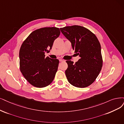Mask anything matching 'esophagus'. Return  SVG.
Here are the masks:
<instances>
[{
  "instance_id": "1",
  "label": "esophagus",
  "mask_w": 124,
  "mask_h": 124,
  "mask_svg": "<svg viewBox=\"0 0 124 124\" xmlns=\"http://www.w3.org/2000/svg\"><path fill=\"white\" fill-rule=\"evenodd\" d=\"M59 61L60 62H63V61H64V60H63V59H60Z\"/></svg>"
}]
</instances>
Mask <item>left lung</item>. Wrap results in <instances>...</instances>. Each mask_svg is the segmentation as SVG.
Returning <instances> with one entry per match:
<instances>
[{
    "instance_id": "1",
    "label": "left lung",
    "mask_w": 124,
    "mask_h": 124,
    "mask_svg": "<svg viewBox=\"0 0 124 124\" xmlns=\"http://www.w3.org/2000/svg\"><path fill=\"white\" fill-rule=\"evenodd\" d=\"M60 30L80 57L75 64L66 61L67 80L77 87H86L95 81L102 69L103 60L99 41L94 34L83 26H65Z\"/></svg>"
}]
</instances>
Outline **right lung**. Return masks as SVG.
Returning a JSON list of instances; mask_svg holds the SVG:
<instances>
[{
    "label": "right lung",
    "mask_w": 124,
    "mask_h": 124,
    "mask_svg": "<svg viewBox=\"0 0 124 124\" xmlns=\"http://www.w3.org/2000/svg\"><path fill=\"white\" fill-rule=\"evenodd\" d=\"M60 34L59 28L43 27L32 32L19 51L20 70L25 79L38 88L49 85L54 79L59 61L45 57Z\"/></svg>",
    "instance_id": "1"
}]
</instances>
